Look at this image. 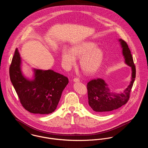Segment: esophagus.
Returning <instances> with one entry per match:
<instances>
[{
    "label": "esophagus",
    "instance_id": "obj_1",
    "mask_svg": "<svg viewBox=\"0 0 148 148\" xmlns=\"http://www.w3.org/2000/svg\"><path fill=\"white\" fill-rule=\"evenodd\" d=\"M73 81L75 82H80V79H79V78H74V79H73Z\"/></svg>",
    "mask_w": 148,
    "mask_h": 148
}]
</instances>
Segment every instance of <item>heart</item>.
<instances>
[{
    "instance_id": "heart-1",
    "label": "heart",
    "mask_w": 148,
    "mask_h": 148,
    "mask_svg": "<svg viewBox=\"0 0 148 148\" xmlns=\"http://www.w3.org/2000/svg\"><path fill=\"white\" fill-rule=\"evenodd\" d=\"M104 53L97 44L91 41H85L74 45L71 49L64 48L61 59L64 67L69 69L76 63V58H80L79 65L82 70L87 74H92L101 65Z\"/></svg>"
}]
</instances>
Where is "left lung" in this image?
I'll return each mask as SVG.
<instances>
[{
	"instance_id": "obj_1",
	"label": "left lung",
	"mask_w": 148,
	"mask_h": 148,
	"mask_svg": "<svg viewBox=\"0 0 148 148\" xmlns=\"http://www.w3.org/2000/svg\"><path fill=\"white\" fill-rule=\"evenodd\" d=\"M125 63L131 67V82L122 92L110 91L108 84L101 78L92 79L87 83L88 104L97 114H103L116 110L125 104L130 98V94L136 78V68L131 51L127 44L122 39L119 40Z\"/></svg>"
}]
</instances>
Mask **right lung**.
I'll use <instances>...</instances> for the list:
<instances>
[{"instance_id":"1","label":"right lung","mask_w":148,"mask_h":148,"mask_svg":"<svg viewBox=\"0 0 148 148\" xmlns=\"http://www.w3.org/2000/svg\"><path fill=\"white\" fill-rule=\"evenodd\" d=\"M21 58L15 50L10 67V77L23 107L31 113L47 115L56 109L68 78L52 70L33 69L32 79L21 70Z\"/></svg>"}]
</instances>
